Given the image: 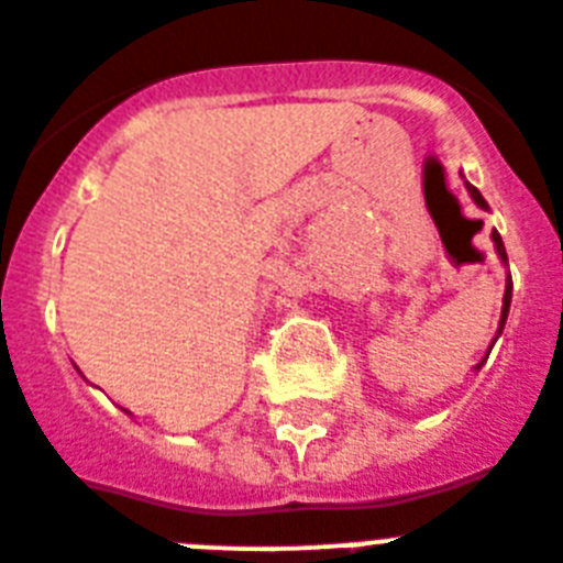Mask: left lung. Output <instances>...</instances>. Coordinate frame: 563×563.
<instances>
[{"instance_id": "8db88e82", "label": "left lung", "mask_w": 563, "mask_h": 563, "mask_svg": "<svg viewBox=\"0 0 563 563\" xmlns=\"http://www.w3.org/2000/svg\"><path fill=\"white\" fill-rule=\"evenodd\" d=\"M464 185H467V194H470V199H473L475 205H478V208H482V210H489V205H487V201H484V196L478 194V187H473V185H470V181H464ZM493 244H496V253H498V258H501V262L507 264V250H504V242H501V235H498V230H493ZM510 301H512V278H510V273H507V285H504V305H501V319H498V333H496V339L489 341V350H493V344H496V341H498V335H501L504 324H507V313H510ZM489 350H487V355H489ZM487 355H484L482 362L475 364V369H482V367H484V362H487Z\"/></svg>"}]
</instances>
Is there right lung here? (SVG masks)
Returning <instances> with one entry per match:
<instances>
[{
	"label": "right lung",
	"instance_id": "obj_1",
	"mask_svg": "<svg viewBox=\"0 0 563 563\" xmlns=\"http://www.w3.org/2000/svg\"><path fill=\"white\" fill-rule=\"evenodd\" d=\"M124 412H128V410H124ZM128 416H131V412H128Z\"/></svg>",
	"mask_w": 563,
	"mask_h": 563
}]
</instances>
